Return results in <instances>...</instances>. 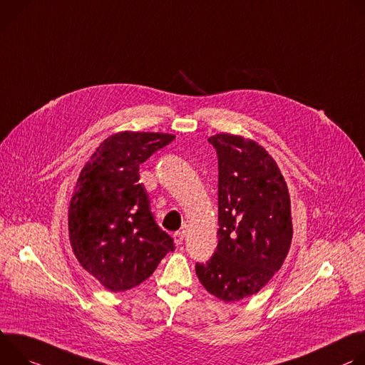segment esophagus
<instances>
[{
  "label": "esophagus",
  "instance_id": "esophagus-1",
  "mask_svg": "<svg viewBox=\"0 0 365 365\" xmlns=\"http://www.w3.org/2000/svg\"><path fill=\"white\" fill-rule=\"evenodd\" d=\"M184 236H185L184 230H178V232H175V233H174V242H175V245H182Z\"/></svg>",
  "mask_w": 365,
  "mask_h": 365
}]
</instances>
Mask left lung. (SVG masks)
<instances>
[{
  "instance_id": "obj_1",
  "label": "left lung",
  "mask_w": 365,
  "mask_h": 365,
  "mask_svg": "<svg viewBox=\"0 0 365 365\" xmlns=\"http://www.w3.org/2000/svg\"><path fill=\"white\" fill-rule=\"evenodd\" d=\"M209 142L219 160V244L195 272L210 294L230 303L258 293L284 262L292 201L277 162L255 140L217 133Z\"/></svg>"
}]
</instances>
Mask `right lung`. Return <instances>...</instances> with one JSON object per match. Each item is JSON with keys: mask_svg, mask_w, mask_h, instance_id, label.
<instances>
[{"mask_svg": "<svg viewBox=\"0 0 365 365\" xmlns=\"http://www.w3.org/2000/svg\"><path fill=\"white\" fill-rule=\"evenodd\" d=\"M174 139L170 133H114L79 173L68 210L69 242L81 267L110 292L139 286L174 251L139 184V165Z\"/></svg>", "mask_w": 365, "mask_h": 365, "instance_id": "right-lung-1", "label": "right lung"}]
</instances>
